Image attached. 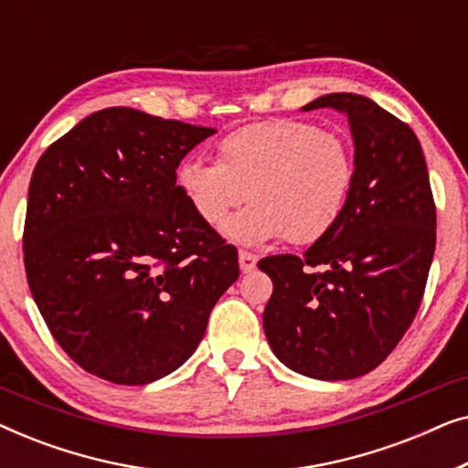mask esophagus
Wrapping results in <instances>:
<instances>
[{
    "label": "esophagus",
    "mask_w": 468,
    "mask_h": 468,
    "mask_svg": "<svg viewBox=\"0 0 468 468\" xmlns=\"http://www.w3.org/2000/svg\"><path fill=\"white\" fill-rule=\"evenodd\" d=\"M239 264H240L242 272H253L255 264H258V258H255V255L249 253V251H240L239 253Z\"/></svg>",
    "instance_id": "obj_1"
}]
</instances>
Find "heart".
I'll list each match as a JSON object with an SVG mask.
<instances>
[{
	"label": "heart",
	"mask_w": 468,
	"mask_h": 468,
	"mask_svg": "<svg viewBox=\"0 0 468 468\" xmlns=\"http://www.w3.org/2000/svg\"><path fill=\"white\" fill-rule=\"evenodd\" d=\"M215 159L178 164L176 187L210 228H219L247 196L251 204L223 228L228 239L247 247L281 236L292 245L324 239L341 219L356 185L349 140L304 121L239 127L219 140Z\"/></svg>",
	"instance_id": "b5f03b06"
}]
</instances>
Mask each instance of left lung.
Returning <instances> with one entry per match:
<instances>
[{"label":"left lung","instance_id":"left-lung-1","mask_svg":"<svg viewBox=\"0 0 468 468\" xmlns=\"http://www.w3.org/2000/svg\"><path fill=\"white\" fill-rule=\"evenodd\" d=\"M335 108L349 121L356 185L341 219L303 258L258 264L272 279L264 332L287 368L322 381L379 367L405 336L437 242L428 168L411 127L356 93H330L303 111Z\"/></svg>","mask_w":468,"mask_h":468}]
</instances>
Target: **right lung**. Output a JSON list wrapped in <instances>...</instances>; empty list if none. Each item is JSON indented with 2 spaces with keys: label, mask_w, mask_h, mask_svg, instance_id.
<instances>
[{
  "label": "right lung",
  "mask_w": 468,
  "mask_h": 468,
  "mask_svg": "<svg viewBox=\"0 0 468 468\" xmlns=\"http://www.w3.org/2000/svg\"><path fill=\"white\" fill-rule=\"evenodd\" d=\"M213 127L114 106L37 159L23 253L50 335L100 379L144 386L176 370L239 279V253L176 187Z\"/></svg>",
  "instance_id": "add662e5"
}]
</instances>
